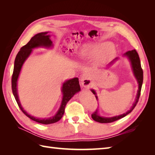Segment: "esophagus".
Wrapping results in <instances>:
<instances>
[{"label":"esophagus","instance_id":"1","mask_svg":"<svg viewBox=\"0 0 155 155\" xmlns=\"http://www.w3.org/2000/svg\"><path fill=\"white\" fill-rule=\"evenodd\" d=\"M81 84L86 88H88L91 84V81L89 78V74L87 72L83 73L81 78Z\"/></svg>","mask_w":155,"mask_h":155}]
</instances>
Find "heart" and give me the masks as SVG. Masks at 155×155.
<instances>
[{
  "mask_svg": "<svg viewBox=\"0 0 155 155\" xmlns=\"http://www.w3.org/2000/svg\"><path fill=\"white\" fill-rule=\"evenodd\" d=\"M115 53V48L110 42L88 45L80 51V54L83 57H94L95 63H101L109 59Z\"/></svg>",
  "mask_w": 155,
  "mask_h": 155,
  "instance_id": "heart-1",
  "label": "heart"
}]
</instances>
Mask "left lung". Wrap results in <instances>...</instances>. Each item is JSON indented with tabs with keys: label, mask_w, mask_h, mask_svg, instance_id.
I'll return each mask as SVG.
<instances>
[{
	"label": "left lung",
	"mask_w": 155,
	"mask_h": 155,
	"mask_svg": "<svg viewBox=\"0 0 155 155\" xmlns=\"http://www.w3.org/2000/svg\"><path fill=\"white\" fill-rule=\"evenodd\" d=\"M124 55L126 56V57H127L129 59L134 75L136 78L138 83H139V90H138V91H137V94L135 102L134 103L133 107H131L130 109L129 110H128L126 113H124L123 114L118 115V116H115L113 117H109V118L108 117L107 118V117H101L100 115L98 114V110H97L96 111L94 112L93 114H92L91 117H92V118H93V119L94 120L98 122V123H113V122H114V121H116L117 120L120 119V118L124 117L128 114H129L130 112L134 109V108L136 107L138 101H139L140 95L141 88H142V84H143V71L142 68H141V64H140V61L139 54H138L137 52L136 51L135 49H134V50H132V51H127L126 53L124 54ZM117 58H115L114 61L117 60ZM113 61H112L110 62V64L113 63ZM91 91L93 92V93L94 94H96V93H95V91L94 90L92 89ZM95 97H96V98L97 100V95H95Z\"/></svg>",
	"instance_id": "1"
}]
</instances>
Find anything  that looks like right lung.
Masks as SVG:
<instances>
[{
	"mask_svg": "<svg viewBox=\"0 0 155 155\" xmlns=\"http://www.w3.org/2000/svg\"><path fill=\"white\" fill-rule=\"evenodd\" d=\"M50 35H48V32H40L35 35L27 45L23 46L21 47V50L18 52L17 55L15 58V65H14V70H13V73L12 76V91L13 95L16 99V103H17L19 108L22 111L26 116L30 118L31 120L35 122H37L38 123L44 124H49L57 123L58 120L61 119V118L63 116L64 113L65 107L67 105L68 102L70 101L71 98L74 96L75 93H78L81 91V87L79 84V81H78V78H74L72 79L68 80L62 84V93L63 96H62V100L60 108L57 111V114L54 116L48 118H36L31 116L26 112L23 108L22 107L21 103L18 99V93H17V81L18 78L21 72V68L23 64L27 60V58L29 57L32 52V50L33 48L38 47H47L50 48L53 46L52 42L50 39Z\"/></svg>",
	"mask_w": 155,
	"mask_h": 155,
	"instance_id": "obj_1",
	"label": "right lung"
}]
</instances>
